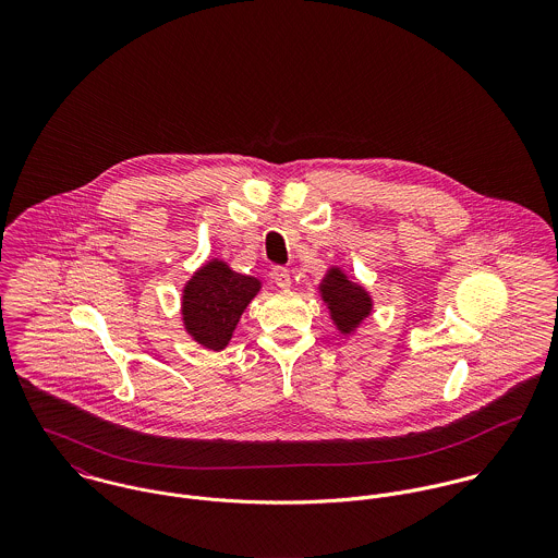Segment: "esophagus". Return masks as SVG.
Masks as SVG:
<instances>
[{
  "label": "esophagus",
  "instance_id": "esophagus-1",
  "mask_svg": "<svg viewBox=\"0 0 558 558\" xmlns=\"http://www.w3.org/2000/svg\"><path fill=\"white\" fill-rule=\"evenodd\" d=\"M272 279H275V283H277L281 290H290V286H292V275H290V270L283 268V266L272 268Z\"/></svg>",
  "mask_w": 558,
  "mask_h": 558
}]
</instances>
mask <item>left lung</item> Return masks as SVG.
I'll use <instances>...</instances> for the list:
<instances>
[{
	"label": "left lung",
	"mask_w": 558,
	"mask_h": 558,
	"mask_svg": "<svg viewBox=\"0 0 558 558\" xmlns=\"http://www.w3.org/2000/svg\"><path fill=\"white\" fill-rule=\"evenodd\" d=\"M318 294L328 310L330 322L343 337L356 335L361 324L374 312L372 292L361 281L350 279L337 264L326 268L318 283Z\"/></svg>",
	"instance_id": "1"
}]
</instances>
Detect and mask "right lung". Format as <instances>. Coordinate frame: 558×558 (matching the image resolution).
<instances>
[{"mask_svg":"<svg viewBox=\"0 0 558 558\" xmlns=\"http://www.w3.org/2000/svg\"><path fill=\"white\" fill-rule=\"evenodd\" d=\"M259 290L257 277L236 272L226 259H206L182 288L180 314L186 335L206 350H226Z\"/></svg>","mask_w":558,"mask_h":558,"instance_id":"1","label":"right lung"}]
</instances>
